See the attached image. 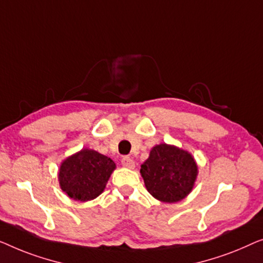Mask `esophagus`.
<instances>
[{
    "instance_id": "esophagus-1",
    "label": "esophagus",
    "mask_w": 263,
    "mask_h": 263,
    "mask_svg": "<svg viewBox=\"0 0 263 263\" xmlns=\"http://www.w3.org/2000/svg\"><path fill=\"white\" fill-rule=\"evenodd\" d=\"M121 163H123L124 167L126 168H130V169L135 168V161H133L131 157H124L123 160H121Z\"/></svg>"
}]
</instances>
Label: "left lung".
<instances>
[{
	"label": "left lung",
	"instance_id": "obj_1",
	"mask_svg": "<svg viewBox=\"0 0 263 263\" xmlns=\"http://www.w3.org/2000/svg\"><path fill=\"white\" fill-rule=\"evenodd\" d=\"M140 174L149 193L163 202H177L193 190L198 165L193 156L180 147L160 144L140 165Z\"/></svg>",
	"mask_w": 263,
	"mask_h": 263
}]
</instances>
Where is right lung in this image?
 <instances>
[{
	"mask_svg": "<svg viewBox=\"0 0 263 263\" xmlns=\"http://www.w3.org/2000/svg\"><path fill=\"white\" fill-rule=\"evenodd\" d=\"M114 169L116 163L109 157L95 150L82 149L62 162L59 186L73 200H93L105 190Z\"/></svg>",
	"mask_w": 263,
	"mask_h": 263,
	"instance_id": "add662e5",
	"label": "right lung"
}]
</instances>
